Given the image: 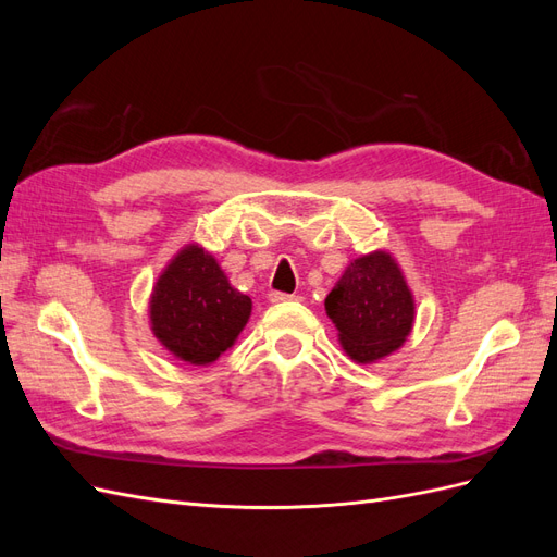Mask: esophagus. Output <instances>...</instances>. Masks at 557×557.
I'll use <instances>...</instances> for the list:
<instances>
[{
    "mask_svg": "<svg viewBox=\"0 0 557 557\" xmlns=\"http://www.w3.org/2000/svg\"><path fill=\"white\" fill-rule=\"evenodd\" d=\"M297 295H288V293H281V290H272L269 293V301H274V305H281V301H295Z\"/></svg>",
    "mask_w": 557,
    "mask_h": 557,
    "instance_id": "34e87169",
    "label": "esophagus"
}]
</instances>
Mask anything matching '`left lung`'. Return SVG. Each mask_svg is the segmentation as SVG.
<instances>
[{"mask_svg":"<svg viewBox=\"0 0 557 557\" xmlns=\"http://www.w3.org/2000/svg\"><path fill=\"white\" fill-rule=\"evenodd\" d=\"M327 315L352 360L374 362L397 350L413 325V297L387 252L358 258L325 299Z\"/></svg>","mask_w":557,"mask_h":557,"instance_id":"8db88e82","label":"left lung"}]
</instances>
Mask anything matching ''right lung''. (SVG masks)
I'll return each instance as SVG.
<instances>
[{
  "label": "right lung",
  "instance_id": "obj_1",
  "mask_svg": "<svg viewBox=\"0 0 557 557\" xmlns=\"http://www.w3.org/2000/svg\"><path fill=\"white\" fill-rule=\"evenodd\" d=\"M248 315L250 297L234 290L223 269L197 246L178 252L150 299L156 336L190 364L218 360L237 339Z\"/></svg>",
  "mask_w": 557,
  "mask_h": 557
}]
</instances>
